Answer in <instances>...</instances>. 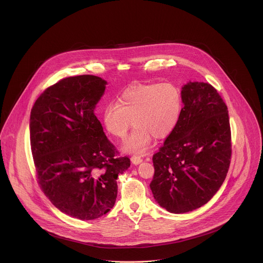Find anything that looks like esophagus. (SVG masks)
<instances>
[{
    "label": "esophagus",
    "mask_w": 263,
    "mask_h": 263,
    "mask_svg": "<svg viewBox=\"0 0 263 263\" xmlns=\"http://www.w3.org/2000/svg\"><path fill=\"white\" fill-rule=\"evenodd\" d=\"M130 161H132V163L134 165H139V164H141L143 162V159L141 157H139V156H133L130 158Z\"/></svg>",
    "instance_id": "obj_1"
}]
</instances>
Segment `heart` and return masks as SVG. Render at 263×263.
<instances>
[{
    "mask_svg": "<svg viewBox=\"0 0 263 263\" xmlns=\"http://www.w3.org/2000/svg\"><path fill=\"white\" fill-rule=\"evenodd\" d=\"M182 111L181 92L172 83L147 84L125 90L116 103L103 109V123L117 139H124L133 124L135 128L121 145V151L142 155L150 148L153 138L163 139L176 127Z\"/></svg>",
    "mask_w": 263,
    "mask_h": 263,
    "instance_id": "obj_1",
    "label": "heart"
}]
</instances>
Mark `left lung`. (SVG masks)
<instances>
[{
  "mask_svg": "<svg viewBox=\"0 0 263 263\" xmlns=\"http://www.w3.org/2000/svg\"><path fill=\"white\" fill-rule=\"evenodd\" d=\"M175 129L153 156L150 187L160 206L184 214L205 204L225 180L231 160L228 107L209 83L187 82Z\"/></svg>",
  "mask_w": 263,
  "mask_h": 263,
  "instance_id": "1",
  "label": "left lung"
}]
</instances>
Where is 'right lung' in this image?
<instances>
[{"mask_svg": "<svg viewBox=\"0 0 263 263\" xmlns=\"http://www.w3.org/2000/svg\"><path fill=\"white\" fill-rule=\"evenodd\" d=\"M107 82L76 76L48 87L30 113V144L44 194L62 213L83 221L107 214L117 178L130 165L116 150L94 114Z\"/></svg>", "mask_w": 263, "mask_h": 263, "instance_id": "add662e5", "label": "right lung"}]
</instances>
